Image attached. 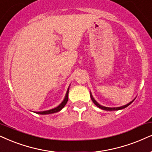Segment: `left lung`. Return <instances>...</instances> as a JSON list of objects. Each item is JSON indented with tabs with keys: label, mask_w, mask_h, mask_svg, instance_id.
Returning a JSON list of instances; mask_svg holds the SVG:
<instances>
[{
	"label": "left lung",
	"mask_w": 152,
	"mask_h": 152,
	"mask_svg": "<svg viewBox=\"0 0 152 152\" xmlns=\"http://www.w3.org/2000/svg\"><path fill=\"white\" fill-rule=\"evenodd\" d=\"M90 97H91L92 101L93 102V103L95 104L96 106H97V107H99V109H103V110H105V111H117V110H120V109H123L126 108V107H127L128 106H129L130 104H131L132 102H133L135 99H135H133V100H132L131 102H130L127 104L124 105V106H121V107H104V106H102V105L99 104L96 101L95 99H94V97H93V95H92L91 92H90Z\"/></svg>",
	"instance_id": "8db88e82"
}]
</instances>
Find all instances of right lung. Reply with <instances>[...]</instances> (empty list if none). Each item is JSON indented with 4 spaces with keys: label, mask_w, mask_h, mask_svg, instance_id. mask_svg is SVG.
<instances>
[{
    "label": "right lung",
    "mask_w": 152,
    "mask_h": 152,
    "mask_svg": "<svg viewBox=\"0 0 152 152\" xmlns=\"http://www.w3.org/2000/svg\"><path fill=\"white\" fill-rule=\"evenodd\" d=\"M69 88L68 90H67L66 91V95H65V97L64 99V100L62 102V103L58 105L57 107H55V108L54 109H50V110H47V111H35V113L38 114H42V115H46V114H54V113H56V112H58V111H61L62 109L64 108L65 105H66V104L67 103V101H68V95H69Z\"/></svg>",
    "instance_id": "add662e5"
}]
</instances>
